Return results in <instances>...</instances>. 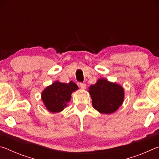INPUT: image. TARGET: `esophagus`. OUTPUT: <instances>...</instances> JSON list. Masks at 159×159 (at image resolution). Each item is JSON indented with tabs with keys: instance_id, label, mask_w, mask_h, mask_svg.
Masks as SVG:
<instances>
[{
	"instance_id": "34e87169",
	"label": "esophagus",
	"mask_w": 159,
	"mask_h": 159,
	"mask_svg": "<svg viewBox=\"0 0 159 159\" xmlns=\"http://www.w3.org/2000/svg\"><path fill=\"white\" fill-rule=\"evenodd\" d=\"M79 85H80V88H81V89H83V90H84V89H85V88H86V85L85 84V83H80V84H79Z\"/></svg>"
}]
</instances>
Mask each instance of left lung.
Instances as JSON below:
<instances>
[{"instance_id": "left-lung-1", "label": "left lung", "mask_w": 159, "mask_h": 159, "mask_svg": "<svg viewBox=\"0 0 159 159\" xmlns=\"http://www.w3.org/2000/svg\"><path fill=\"white\" fill-rule=\"evenodd\" d=\"M92 99L93 108L101 114H109L115 112L124 100V89L121 85L99 79L88 90Z\"/></svg>"}]
</instances>
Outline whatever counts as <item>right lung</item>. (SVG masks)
I'll return each mask as SVG.
<instances>
[{
	"label": "right lung",
	"instance_id": "right-lung-1",
	"mask_svg": "<svg viewBox=\"0 0 159 159\" xmlns=\"http://www.w3.org/2000/svg\"><path fill=\"white\" fill-rule=\"evenodd\" d=\"M78 89L79 87L74 82L64 83L57 80L43 90L42 101L50 112H61L71 100L72 93Z\"/></svg>",
	"mask_w": 159,
	"mask_h": 159
}]
</instances>
